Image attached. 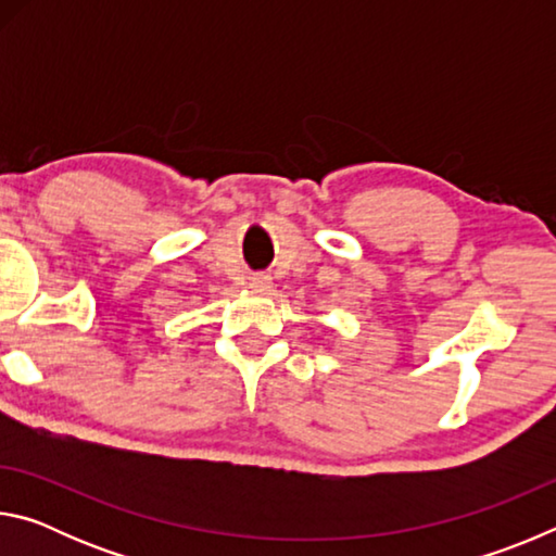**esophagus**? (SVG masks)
I'll use <instances>...</instances> for the list:
<instances>
[{
    "mask_svg": "<svg viewBox=\"0 0 556 556\" xmlns=\"http://www.w3.org/2000/svg\"><path fill=\"white\" fill-rule=\"evenodd\" d=\"M250 289L257 291V294H267V291L271 289V277L269 275L250 277Z\"/></svg>",
    "mask_w": 556,
    "mask_h": 556,
    "instance_id": "esophagus-1",
    "label": "esophagus"
}]
</instances>
